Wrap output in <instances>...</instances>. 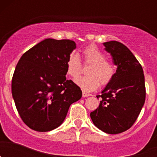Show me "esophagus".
Instances as JSON below:
<instances>
[{
  "mask_svg": "<svg viewBox=\"0 0 157 157\" xmlns=\"http://www.w3.org/2000/svg\"><path fill=\"white\" fill-rule=\"evenodd\" d=\"M90 96H91V94H87V93H85V92H82V97H83V98H87V97H90Z\"/></svg>",
  "mask_w": 157,
  "mask_h": 157,
  "instance_id": "1",
  "label": "esophagus"
}]
</instances>
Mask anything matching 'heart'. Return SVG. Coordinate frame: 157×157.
<instances>
[{
	"mask_svg": "<svg viewBox=\"0 0 157 157\" xmlns=\"http://www.w3.org/2000/svg\"><path fill=\"white\" fill-rule=\"evenodd\" d=\"M83 59L85 64H91L87 69L85 77L76 80L77 84L84 91L90 92L99 87L109 85L116 74V67L112 62L107 60L105 55L95 45H90L83 49ZM82 70L78 55L71 53L66 61L67 74L74 80L77 79Z\"/></svg>",
	"mask_w": 157,
	"mask_h": 157,
	"instance_id": "b5f03b06",
	"label": "heart"
}]
</instances>
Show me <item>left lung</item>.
I'll list each match as a JSON object with an SVG mask.
<instances>
[{
  "instance_id": "obj_1",
  "label": "left lung",
  "mask_w": 157,
  "mask_h": 157,
  "mask_svg": "<svg viewBox=\"0 0 157 157\" xmlns=\"http://www.w3.org/2000/svg\"><path fill=\"white\" fill-rule=\"evenodd\" d=\"M117 66L112 81L104 89L99 106L90 113L94 125L107 134L126 131L136 121L145 101L142 67L126 45L116 41L103 43Z\"/></svg>"
}]
</instances>
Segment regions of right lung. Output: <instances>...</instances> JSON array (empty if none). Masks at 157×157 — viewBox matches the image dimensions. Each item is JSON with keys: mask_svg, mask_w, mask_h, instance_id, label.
Segmentation results:
<instances>
[{"mask_svg": "<svg viewBox=\"0 0 157 157\" xmlns=\"http://www.w3.org/2000/svg\"><path fill=\"white\" fill-rule=\"evenodd\" d=\"M74 41L46 38L21 56L14 71L12 94L19 116L32 130L46 132L63 123L82 90L66 78V61Z\"/></svg>", "mask_w": 157, "mask_h": 157, "instance_id": "right-lung-1", "label": "right lung"}]
</instances>
